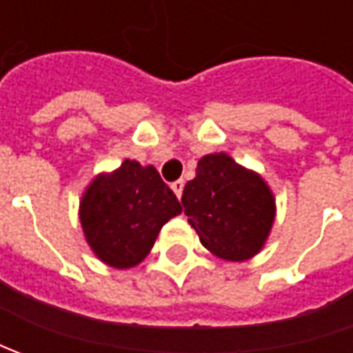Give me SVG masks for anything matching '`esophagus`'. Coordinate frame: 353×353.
<instances>
[{
    "mask_svg": "<svg viewBox=\"0 0 353 353\" xmlns=\"http://www.w3.org/2000/svg\"><path fill=\"white\" fill-rule=\"evenodd\" d=\"M170 188L174 190V194H176V196H179V198L183 196V188H184L183 181H174V183L170 184Z\"/></svg>",
    "mask_w": 353,
    "mask_h": 353,
    "instance_id": "esophagus-1",
    "label": "esophagus"
}]
</instances>
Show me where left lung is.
<instances>
[{
    "label": "left lung",
    "instance_id": "obj_1",
    "mask_svg": "<svg viewBox=\"0 0 353 353\" xmlns=\"http://www.w3.org/2000/svg\"><path fill=\"white\" fill-rule=\"evenodd\" d=\"M181 200L202 245L225 261L257 255L275 222L271 188L225 153L198 161L196 176L186 183Z\"/></svg>",
    "mask_w": 353,
    "mask_h": 353
}]
</instances>
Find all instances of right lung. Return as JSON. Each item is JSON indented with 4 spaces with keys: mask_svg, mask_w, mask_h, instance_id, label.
I'll use <instances>...</instances> for the list:
<instances>
[{
    "mask_svg": "<svg viewBox=\"0 0 353 353\" xmlns=\"http://www.w3.org/2000/svg\"><path fill=\"white\" fill-rule=\"evenodd\" d=\"M181 212V202L155 167L125 159L119 169L98 174L84 190L80 224L100 261L129 269L141 263L161 228Z\"/></svg>",
    "mask_w": 353,
    "mask_h": 353,
    "instance_id": "1",
    "label": "right lung"
}]
</instances>
